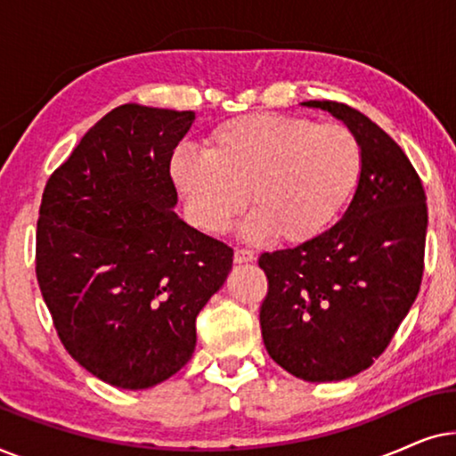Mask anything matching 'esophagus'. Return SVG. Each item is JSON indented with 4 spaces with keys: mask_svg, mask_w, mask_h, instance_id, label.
I'll return each mask as SVG.
<instances>
[{
    "mask_svg": "<svg viewBox=\"0 0 456 456\" xmlns=\"http://www.w3.org/2000/svg\"><path fill=\"white\" fill-rule=\"evenodd\" d=\"M255 255L251 251H247V248H236L234 251V264H248V261H253Z\"/></svg>",
    "mask_w": 456,
    "mask_h": 456,
    "instance_id": "1",
    "label": "esophagus"
}]
</instances>
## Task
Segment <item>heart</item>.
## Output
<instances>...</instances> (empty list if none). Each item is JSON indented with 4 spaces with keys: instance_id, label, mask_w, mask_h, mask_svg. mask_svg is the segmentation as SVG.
I'll return each mask as SVG.
<instances>
[{
    "instance_id": "b5f03b06",
    "label": "heart",
    "mask_w": 456,
    "mask_h": 456,
    "mask_svg": "<svg viewBox=\"0 0 456 456\" xmlns=\"http://www.w3.org/2000/svg\"><path fill=\"white\" fill-rule=\"evenodd\" d=\"M363 153L345 124L251 114L228 120L208 139V153L178 149L170 176L191 222L208 234L228 232L248 203L242 236L286 245L320 239L359 186Z\"/></svg>"
}]
</instances>
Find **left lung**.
I'll use <instances>...</instances> for the list:
<instances>
[{
    "mask_svg": "<svg viewBox=\"0 0 456 456\" xmlns=\"http://www.w3.org/2000/svg\"><path fill=\"white\" fill-rule=\"evenodd\" d=\"M357 136L363 167L345 216L320 239L264 253V345L305 382H340L367 370L390 345L423 276L428 205L401 147L361 111L305 102Z\"/></svg>",
    "mask_w": 456,
    "mask_h": 456,
    "instance_id": "1",
    "label": "left lung"
}]
</instances>
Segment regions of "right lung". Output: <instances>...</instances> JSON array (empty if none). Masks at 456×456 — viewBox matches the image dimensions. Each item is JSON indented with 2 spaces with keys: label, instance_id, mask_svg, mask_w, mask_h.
Masks as SVG:
<instances>
[{
  "label": "right lung",
  "instance_id": "add662e5",
  "mask_svg": "<svg viewBox=\"0 0 456 456\" xmlns=\"http://www.w3.org/2000/svg\"><path fill=\"white\" fill-rule=\"evenodd\" d=\"M195 111L126 103L49 176L37 280L66 351L124 390L189 363L197 315L226 282L232 248L178 217L170 158Z\"/></svg>",
  "mask_w": 456,
  "mask_h": 456
}]
</instances>
